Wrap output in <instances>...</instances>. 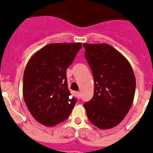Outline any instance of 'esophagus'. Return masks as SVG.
Here are the masks:
<instances>
[{
    "label": "esophagus",
    "instance_id": "obj_1",
    "mask_svg": "<svg viewBox=\"0 0 153 153\" xmlns=\"http://www.w3.org/2000/svg\"><path fill=\"white\" fill-rule=\"evenodd\" d=\"M76 95L78 99H79V97H80V93L79 92H76Z\"/></svg>",
    "mask_w": 153,
    "mask_h": 153
}]
</instances>
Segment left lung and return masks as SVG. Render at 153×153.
Returning a JSON list of instances; mask_svg holds the SVG:
<instances>
[{
    "instance_id": "obj_1",
    "label": "left lung",
    "mask_w": 153,
    "mask_h": 153,
    "mask_svg": "<svg viewBox=\"0 0 153 153\" xmlns=\"http://www.w3.org/2000/svg\"><path fill=\"white\" fill-rule=\"evenodd\" d=\"M94 78V94L84 103L92 124L111 129L122 122L134 99L136 77L129 62L107 44H83Z\"/></svg>"
}]
</instances>
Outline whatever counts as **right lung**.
Segmentation results:
<instances>
[{
  "instance_id": "1",
  "label": "right lung",
  "mask_w": 153,
  "mask_h": 153,
  "mask_svg": "<svg viewBox=\"0 0 153 153\" xmlns=\"http://www.w3.org/2000/svg\"><path fill=\"white\" fill-rule=\"evenodd\" d=\"M81 47V43L47 44L27 64L23 79L24 102L33 118L46 126L67 120L76 102L67 86V69Z\"/></svg>"
}]
</instances>
